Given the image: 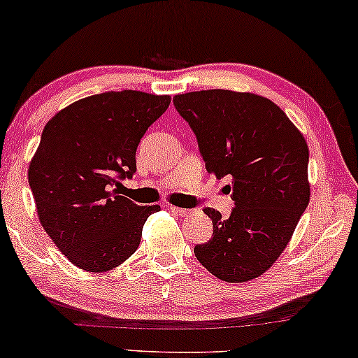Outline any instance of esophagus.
<instances>
[{
	"instance_id": "34e87169",
	"label": "esophagus",
	"mask_w": 358,
	"mask_h": 358,
	"mask_svg": "<svg viewBox=\"0 0 358 358\" xmlns=\"http://www.w3.org/2000/svg\"><path fill=\"white\" fill-rule=\"evenodd\" d=\"M169 210L176 215H179V217H187V215L190 213V210L187 208H180V207H173V205H168Z\"/></svg>"
}]
</instances>
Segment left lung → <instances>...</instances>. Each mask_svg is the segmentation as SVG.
Listing matches in <instances>:
<instances>
[{
    "mask_svg": "<svg viewBox=\"0 0 358 358\" xmlns=\"http://www.w3.org/2000/svg\"><path fill=\"white\" fill-rule=\"evenodd\" d=\"M197 136L205 168L231 178L229 218L203 208L213 236L195 257L220 280L241 283L268 271L310 202L305 136L280 107L252 92L207 90L174 96Z\"/></svg>",
    "mask_w": 358,
    "mask_h": 358,
    "instance_id": "obj_1",
    "label": "left lung"
}]
</instances>
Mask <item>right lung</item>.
<instances>
[{"label":"right lung","instance_id":"obj_1","mask_svg":"<svg viewBox=\"0 0 358 358\" xmlns=\"http://www.w3.org/2000/svg\"><path fill=\"white\" fill-rule=\"evenodd\" d=\"M171 96L109 91L73 102L47 122L29 164V185L43 229L87 272H107L138 248L159 205H136L117 185L136 171L141 136Z\"/></svg>","mask_w":358,"mask_h":358}]
</instances>
